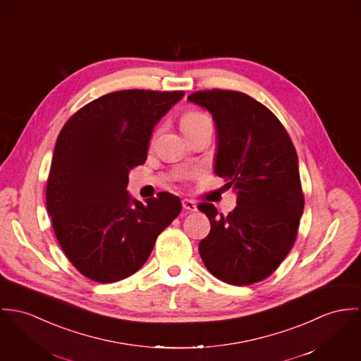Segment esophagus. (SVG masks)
I'll list each match as a JSON object with an SVG mask.
<instances>
[{
  "label": "esophagus",
  "instance_id": "esophagus-1",
  "mask_svg": "<svg viewBox=\"0 0 361 361\" xmlns=\"http://www.w3.org/2000/svg\"><path fill=\"white\" fill-rule=\"evenodd\" d=\"M183 207L188 212H197V203L191 200H183Z\"/></svg>",
  "mask_w": 361,
  "mask_h": 361
}]
</instances>
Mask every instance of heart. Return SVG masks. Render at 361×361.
Listing matches in <instances>:
<instances>
[{"mask_svg":"<svg viewBox=\"0 0 361 361\" xmlns=\"http://www.w3.org/2000/svg\"><path fill=\"white\" fill-rule=\"evenodd\" d=\"M206 119H207V116H204L200 112H187L181 119V127L188 126V124H194V123H198V121H206Z\"/></svg>","mask_w":361,"mask_h":361,"instance_id":"obj_1","label":"heart"}]
</instances>
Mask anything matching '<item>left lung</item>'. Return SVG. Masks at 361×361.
Segmentation results:
<instances>
[{"label":"left lung","instance_id":"1","mask_svg":"<svg viewBox=\"0 0 361 361\" xmlns=\"http://www.w3.org/2000/svg\"><path fill=\"white\" fill-rule=\"evenodd\" d=\"M188 101L210 112L217 140L214 173L237 194L227 216H217L212 203L198 206L210 221L200 257L227 283L264 280L293 246L303 214L295 147L274 114L243 92L198 91Z\"/></svg>","mask_w":361,"mask_h":361}]
</instances>
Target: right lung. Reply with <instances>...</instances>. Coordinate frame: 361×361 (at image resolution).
Segmentation results:
<instances>
[{
  "mask_svg": "<svg viewBox=\"0 0 361 361\" xmlns=\"http://www.w3.org/2000/svg\"><path fill=\"white\" fill-rule=\"evenodd\" d=\"M184 91L123 90L82 106L61 130L47 181V210L62 250L90 280L109 283L140 270L180 214L178 197L144 204L127 192L147 161L155 126Z\"/></svg>",
  "mask_w": 361,
  "mask_h": 361,
  "instance_id": "right-lung-1",
  "label": "right lung"
}]
</instances>
